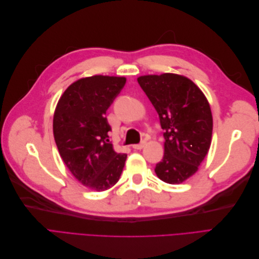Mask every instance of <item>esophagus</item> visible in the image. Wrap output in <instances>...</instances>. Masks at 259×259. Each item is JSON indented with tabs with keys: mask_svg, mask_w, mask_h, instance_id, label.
Returning <instances> with one entry per match:
<instances>
[{
	"mask_svg": "<svg viewBox=\"0 0 259 259\" xmlns=\"http://www.w3.org/2000/svg\"><path fill=\"white\" fill-rule=\"evenodd\" d=\"M146 145V142H142L140 144H136V145H133V148L136 149V150H140V149H143Z\"/></svg>",
	"mask_w": 259,
	"mask_h": 259,
	"instance_id": "esophagus-1",
	"label": "esophagus"
}]
</instances>
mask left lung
I'll use <instances>...</instances> for the list:
<instances>
[{
	"mask_svg": "<svg viewBox=\"0 0 259 259\" xmlns=\"http://www.w3.org/2000/svg\"><path fill=\"white\" fill-rule=\"evenodd\" d=\"M160 117L164 156L155 174L167 184L191 177L208 152L213 117L204 94L191 80L174 73L137 79Z\"/></svg>",
	"mask_w": 259,
	"mask_h": 259,
	"instance_id": "left-lung-1",
	"label": "left lung"
}]
</instances>
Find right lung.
<instances>
[{"mask_svg": "<svg viewBox=\"0 0 259 259\" xmlns=\"http://www.w3.org/2000/svg\"><path fill=\"white\" fill-rule=\"evenodd\" d=\"M126 79L94 75L72 83L62 94L53 120L54 138L66 166L92 190L105 191L120 179L126 154L109 143L108 108Z\"/></svg>", "mask_w": 259, "mask_h": 259, "instance_id": "obj_1", "label": "right lung"}]
</instances>
